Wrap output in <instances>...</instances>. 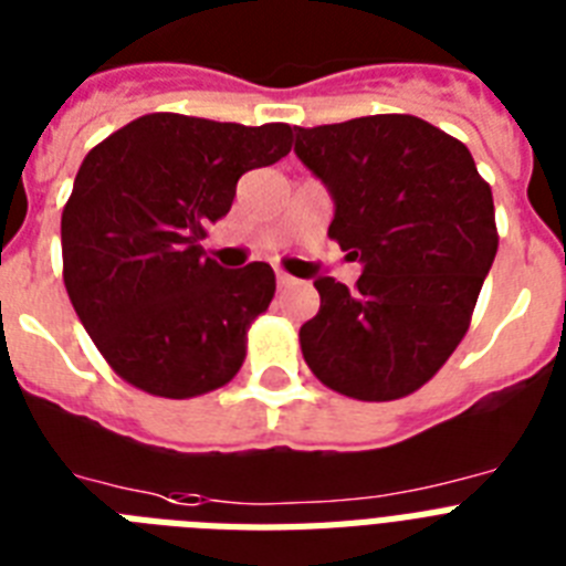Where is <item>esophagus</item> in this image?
Instances as JSON below:
<instances>
[{
	"label": "esophagus",
	"mask_w": 566,
	"mask_h": 566,
	"mask_svg": "<svg viewBox=\"0 0 566 566\" xmlns=\"http://www.w3.org/2000/svg\"><path fill=\"white\" fill-rule=\"evenodd\" d=\"M277 286L280 289H292V286H297V280L292 277V274H286V271H277Z\"/></svg>",
	"instance_id": "34e87169"
}]
</instances>
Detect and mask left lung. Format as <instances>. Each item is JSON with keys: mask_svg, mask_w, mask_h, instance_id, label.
I'll list each match as a JSON object with an SVG mask.
<instances>
[{"mask_svg": "<svg viewBox=\"0 0 566 566\" xmlns=\"http://www.w3.org/2000/svg\"><path fill=\"white\" fill-rule=\"evenodd\" d=\"M327 184V237L365 265L354 289L318 277L301 350L327 388L400 400L436 377L470 327L496 256L494 196L468 146L409 113L295 128Z\"/></svg>", "mask_w": 566, "mask_h": 566, "instance_id": "1", "label": "left lung"}]
</instances>
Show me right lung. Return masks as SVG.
I'll use <instances>...</instances> for the list:
<instances>
[{
	"mask_svg": "<svg viewBox=\"0 0 566 566\" xmlns=\"http://www.w3.org/2000/svg\"><path fill=\"white\" fill-rule=\"evenodd\" d=\"M292 151V128L146 113L81 163L61 216L63 286L104 361L139 391L189 400L228 386L269 310V262L221 269L207 228L237 180Z\"/></svg>",
	"mask_w": 566,
	"mask_h": 566,
	"instance_id": "obj_1",
	"label": "right lung"
}]
</instances>
